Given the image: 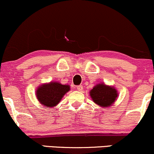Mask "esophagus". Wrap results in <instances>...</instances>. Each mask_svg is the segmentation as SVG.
<instances>
[{"label": "esophagus", "mask_w": 154, "mask_h": 154, "mask_svg": "<svg viewBox=\"0 0 154 154\" xmlns=\"http://www.w3.org/2000/svg\"><path fill=\"white\" fill-rule=\"evenodd\" d=\"M82 89H83V86L82 85H77V90L79 91H82Z\"/></svg>", "instance_id": "obj_1"}]
</instances>
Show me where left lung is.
I'll return each instance as SVG.
<instances>
[{"mask_svg":"<svg viewBox=\"0 0 154 154\" xmlns=\"http://www.w3.org/2000/svg\"><path fill=\"white\" fill-rule=\"evenodd\" d=\"M94 102L102 107H109L118 96L117 91L114 88L104 84H98L90 91Z\"/></svg>","mask_w":154,"mask_h":154,"instance_id":"left-lung-1","label":"left lung"}]
</instances>
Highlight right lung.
Instances as JSON below:
<instances>
[{
	"label": "right lung",
	"instance_id": "add662e5",
	"mask_svg": "<svg viewBox=\"0 0 154 154\" xmlns=\"http://www.w3.org/2000/svg\"><path fill=\"white\" fill-rule=\"evenodd\" d=\"M70 87L62 85L59 82H50L42 85L36 91V97L42 104L45 107H53L57 105L62 97L68 92Z\"/></svg>",
	"mask_w": 154,
	"mask_h": 154
}]
</instances>
